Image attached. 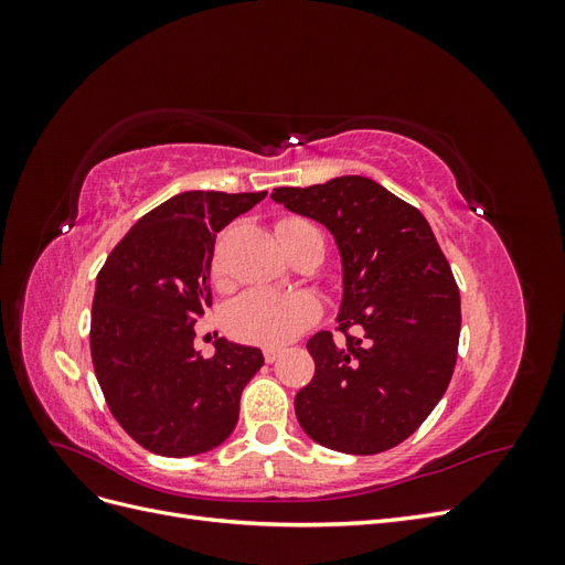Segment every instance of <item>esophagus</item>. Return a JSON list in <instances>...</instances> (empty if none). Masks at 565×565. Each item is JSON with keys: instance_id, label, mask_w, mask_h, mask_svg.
Returning <instances> with one entry per match:
<instances>
[{"instance_id": "obj_1", "label": "esophagus", "mask_w": 565, "mask_h": 565, "mask_svg": "<svg viewBox=\"0 0 565 565\" xmlns=\"http://www.w3.org/2000/svg\"><path fill=\"white\" fill-rule=\"evenodd\" d=\"M280 349L278 347H266L264 349V358H266V363H276L278 361V358H280Z\"/></svg>"}]
</instances>
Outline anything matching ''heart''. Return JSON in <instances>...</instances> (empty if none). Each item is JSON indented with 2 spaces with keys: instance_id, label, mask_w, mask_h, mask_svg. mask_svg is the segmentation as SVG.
<instances>
[{
  "instance_id": "1",
  "label": "heart",
  "mask_w": 565,
  "mask_h": 565,
  "mask_svg": "<svg viewBox=\"0 0 565 565\" xmlns=\"http://www.w3.org/2000/svg\"><path fill=\"white\" fill-rule=\"evenodd\" d=\"M278 237L289 241L301 233L316 231L303 218L278 221ZM318 318V301L306 292H278V289H247L235 297L224 313L226 330L252 344L278 347L301 334Z\"/></svg>"
}]
</instances>
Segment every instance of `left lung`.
Instances as JSON below:
<instances>
[{
    "label": "left lung",
    "mask_w": 565,
    "mask_h": 565,
    "mask_svg": "<svg viewBox=\"0 0 565 565\" xmlns=\"http://www.w3.org/2000/svg\"><path fill=\"white\" fill-rule=\"evenodd\" d=\"M273 200L328 228L341 262L337 344L306 349L316 374L295 398L301 429L347 455H377L413 436L446 393L459 344V289L429 221L365 177L273 188Z\"/></svg>",
    "instance_id": "left-lung-1"
}]
</instances>
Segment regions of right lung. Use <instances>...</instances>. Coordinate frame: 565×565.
<instances>
[{
    "label": "right lung",
    "mask_w": 565,
    "mask_h": 565,
    "mask_svg": "<svg viewBox=\"0 0 565 565\" xmlns=\"http://www.w3.org/2000/svg\"><path fill=\"white\" fill-rule=\"evenodd\" d=\"M262 193L185 191L136 221L96 278L92 358L119 426L160 457L224 443L264 353L221 337L195 349V318L212 306L214 241Z\"/></svg>",
    "instance_id": "add662e5"
}]
</instances>
